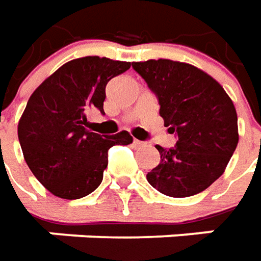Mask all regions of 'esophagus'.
<instances>
[{
  "mask_svg": "<svg viewBox=\"0 0 261 261\" xmlns=\"http://www.w3.org/2000/svg\"><path fill=\"white\" fill-rule=\"evenodd\" d=\"M133 143H134V146H136V147H143V146H146V143H144V141H141V140H137V139H134Z\"/></svg>",
  "mask_w": 261,
  "mask_h": 261,
  "instance_id": "34e87169",
  "label": "esophagus"
}]
</instances>
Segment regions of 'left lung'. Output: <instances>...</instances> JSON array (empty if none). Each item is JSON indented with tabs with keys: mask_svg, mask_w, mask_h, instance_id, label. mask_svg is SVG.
I'll list each match as a JSON object with an SVG mask.
<instances>
[{
	"mask_svg": "<svg viewBox=\"0 0 261 261\" xmlns=\"http://www.w3.org/2000/svg\"><path fill=\"white\" fill-rule=\"evenodd\" d=\"M133 69L158 96L160 117L177 141L156 146L160 162L147 173L163 195L186 198L220 177L238 143L237 111L224 88L189 63L169 59L134 62Z\"/></svg>",
	"mask_w": 261,
	"mask_h": 261,
	"instance_id": "8db88e82",
	"label": "left lung"
}]
</instances>
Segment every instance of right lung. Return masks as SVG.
Returning <instances> with one entry per match:
<instances>
[{
	"label": "right lung",
	"instance_id": "right-lung-1",
	"mask_svg": "<svg viewBox=\"0 0 261 261\" xmlns=\"http://www.w3.org/2000/svg\"><path fill=\"white\" fill-rule=\"evenodd\" d=\"M131 66L99 56L73 59L30 96L18 121V140L33 175L62 199L84 198L101 185L108 150L133 143L128 131L101 136L88 130L91 110L103 113L105 86Z\"/></svg>",
	"mask_w": 261,
	"mask_h": 261
}]
</instances>
